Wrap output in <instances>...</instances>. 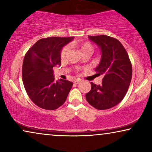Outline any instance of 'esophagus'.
<instances>
[{
	"label": "esophagus",
	"instance_id": "obj_1",
	"mask_svg": "<svg viewBox=\"0 0 152 152\" xmlns=\"http://www.w3.org/2000/svg\"><path fill=\"white\" fill-rule=\"evenodd\" d=\"M74 84H78L79 83H80V80H74Z\"/></svg>",
	"mask_w": 152,
	"mask_h": 152
}]
</instances>
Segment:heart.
<instances>
[{
    "label": "heart",
    "mask_w": 152,
    "mask_h": 152,
    "mask_svg": "<svg viewBox=\"0 0 152 152\" xmlns=\"http://www.w3.org/2000/svg\"><path fill=\"white\" fill-rule=\"evenodd\" d=\"M76 45L80 49V50L82 52V53H84L86 51H90L91 53H93V48H94L92 43L89 42V41H85V42L83 43H77ZM68 49H69V48H68V45H65L61 49V52H60V58L61 59H64L66 57V56L68 52Z\"/></svg>",
    "instance_id": "heart-1"
}]
</instances>
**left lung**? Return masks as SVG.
<instances>
[{"label":"left lung","mask_w":152,"mask_h":152,"mask_svg":"<svg viewBox=\"0 0 152 152\" xmlns=\"http://www.w3.org/2000/svg\"><path fill=\"white\" fill-rule=\"evenodd\" d=\"M88 38L101 48V61L95 71L103 75L104 78L100 85L91 82V89L86 94V99L95 109H110L126 94L132 77V62L125 48L115 38L107 35Z\"/></svg>","instance_id":"8db88e82"}]
</instances>
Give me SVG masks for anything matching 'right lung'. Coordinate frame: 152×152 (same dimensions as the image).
Segmentation results:
<instances>
[{"mask_svg":"<svg viewBox=\"0 0 152 152\" xmlns=\"http://www.w3.org/2000/svg\"><path fill=\"white\" fill-rule=\"evenodd\" d=\"M72 37H48L37 41L25 55L22 79L27 94L37 106L55 110L63 104L72 86L68 80L55 81L53 67L61 64L62 48Z\"/></svg>","mask_w":152,"mask_h":152,"instance_id":"obj_1","label":"right lung"}]
</instances>
